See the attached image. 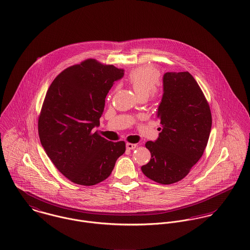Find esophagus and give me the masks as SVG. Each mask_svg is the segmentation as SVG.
Listing matches in <instances>:
<instances>
[{
	"mask_svg": "<svg viewBox=\"0 0 250 250\" xmlns=\"http://www.w3.org/2000/svg\"><path fill=\"white\" fill-rule=\"evenodd\" d=\"M137 146H138V145L135 144V143H127V144H126V147H127V149H129V150H134Z\"/></svg>",
	"mask_w": 250,
	"mask_h": 250,
	"instance_id": "34e87169",
	"label": "esophagus"
}]
</instances>
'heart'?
Listing matches in <instances>:
<instances>
[{
	"mask_svg": "<svg viewBox=\"0 0 250 250\" xmlns=\"http://www.w3.org/2000/svg\"><path fill=\"white\" fill-rule=\"evenodd\" d=\"M128 81L140 98L148 97L160 81V72L152 65H144L130 72Z\"/></svg>",
	"mask_w": 250,
	"mask_h": 250,
	"instance_id": "obj_1",
	"label": "heart"
}]
</instances>
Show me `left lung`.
Masks as SVG:
<instances>
[{
  "instance_id": "8db88e82",
  "label": "left lung",
  "mask_w": 250,
  "mask_h": 250,
  "mask_svg": "<svg viewBox=\"0 0 250 250\" xmlns=\"http://www.w3.org/2000/svg\"><path fill=\"white\" fill-rule=\"evenodd\" d=\"M163 86L157 109L163 129L155 142L145 143L151 159L142 170L146 177L169 185L186 177L202 157L211 133L212 114L201 88L188 72L166 73Z\"/></svg>"
}]
</instances>
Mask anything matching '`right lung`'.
<instances>
[{"label":"right lung","instance_id":"1","mask_svg":"<svg viewBox=\"0 0 250 250\" xmlns=\"http://www.w3.org/2000/svg\"><path fill=\"white\" fill-rule=\"evenodd\" d=\"M124 70L89 59L62 72L47 90L38 118L42 147L71 182L93 186L107 179L125 143H112L92 129L100 125L105 99Z\"/></svg>","mask_w":250,"mask_h":250}]
</instances>
